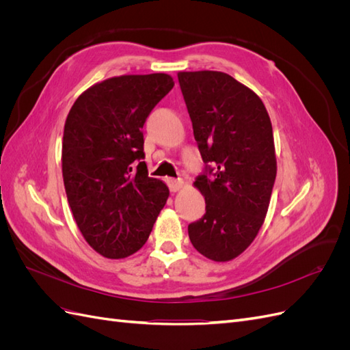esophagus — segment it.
<instances>
[{"instance_id":"1","label":"esophagus","mask_w":350,"mask_h":350,"mask_svg":"<svg viewBox=\"0 0 350 350\" xmlns=\"http://www.w3.org/2000/svg\"><path fill=\"white\" fill-rule=\"evenodd\" d=\"M183 185H184V181H183V179H174V178H167V187H169V189H171L172 193H176V191H179V189L183 188Z\"/></svg>"}]
</instances>
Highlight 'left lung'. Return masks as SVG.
<instances>
[{"label":"left lung","instance_id":"obj_1","mask_svg":"<svg viewBox=\"0 0 350 350\" xmlns=\"http://www.w3.org/2000/svg\"><path fill=\"white\" fill-rule=\"evenodd\" d=\"M178 80L201 157L213 166L194 183L206 215L188 225L189 241L204 257L230 261L256 239L269 210L278 172L270 116L226 72L179 71Z\"/></svg>","mask_w":350,"mask_h":350}]
</instances>
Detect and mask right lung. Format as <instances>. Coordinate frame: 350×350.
<instances>
[{
	"instance_id": "right-lung-1",
	"label": "right lung",
	"mask_w": 350,
	"mask_h": 350,
	"mask_svg": "<svg viewBox=\"0 0 350 350\" xmlns=\"http://www.w3.org/2000/svg\"><path fill=\"white\" fill-rule=\"evenodd\" d=\"M165 72L129 74L93 84L71 107L62 137V178L74 220L107 258L139 251L169 189L149 178L143 125L174 88Z\"/></svg>"
}]
</instances>
